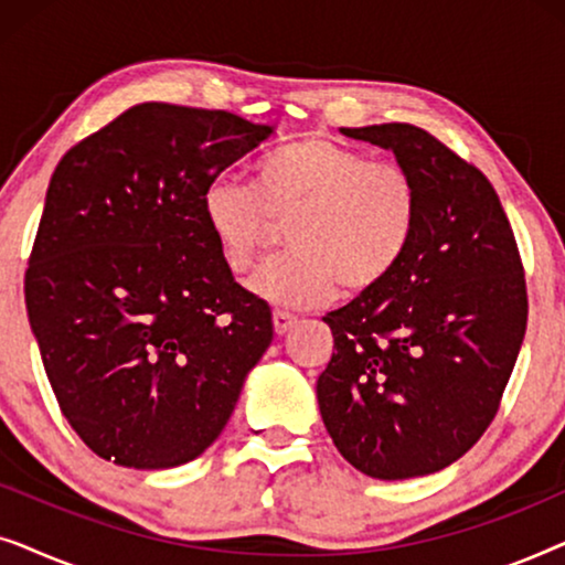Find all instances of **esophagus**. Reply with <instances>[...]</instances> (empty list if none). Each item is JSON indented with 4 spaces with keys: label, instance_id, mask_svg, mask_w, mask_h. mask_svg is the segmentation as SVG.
<instances>
[{
    "label": "esophagus",
    "instance_id": "esophagus-1",
    "mask_svg": "<svg viewBox=\"0 0 565 565\" xmlns=\"http://www.w3.org/2000/svg\"><path fill=\"white\" fill-rule=\"evenodd\" d=\"M273 323H275V334H288V331L296 327L298 323V319L292 313H288V311H275L273 313Z\"/></svg>",
    "mask_w": 565,
    "mask_h": 565
}]
</instances>
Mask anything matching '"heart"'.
I'll use <instances>...</instances> for the list:
<instances>
[{
	"label": "heart",
	"mask_w": 565,
	"mask_h": 565,
	"mask_svg": "<svg viewBox=\"0 0 565 565\" xmlns=\"http://www.w3.org/2000/svg\"><path fill=\"white\" fill-rule=\"evenodd\" d=\"M200 213L236 275L285 223L292 249L267 259L249 290L275 306L313 308L339 288L362 296L396 273L419 228L422 195L406 167L308 136L267 153L257 184L215 177L200 195Z\"/></svg>",
	"instance_id": "heart-1"
}]
</instances>
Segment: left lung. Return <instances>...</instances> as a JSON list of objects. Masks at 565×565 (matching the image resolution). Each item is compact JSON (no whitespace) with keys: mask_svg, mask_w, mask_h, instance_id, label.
<instances>
[{"mask_svg":"<svg viewBox=\"0 0 565 565\" xmlns=\"http://www.w3.org/2000/svg\"><path fill=\"white\" fill-rule=\"evenodd\" d=\"M414 174L419 228L396 273L323 316L334 352L316 383L323 427L370 478L437 473L499 412L527 329V285L497 190L408 122L342 128Z\"/></svg>","mask_w":565,"mask_h":565,"instance_id":"left-lung-1","label":"left lung"}]
</instances>
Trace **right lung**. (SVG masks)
<instances>
[{
	"label": "right lung",
	"instance_id": "obj_1",
	"mask_svg": "<svg viewBox=\"0 0 565 565\" xmlns=\"http://www.w3.org/2000/svg\"><path fill=\"white\" fill-rule=\"evenodd\" d=\"M273 128L143 103L72 146L25 273L30 329L61 414L99 458L195 460L273 342V313L223 262L200 195Z\"/></svg>",
	"mask_w": 565,
	"mask_h": 565
}]
</instances>
